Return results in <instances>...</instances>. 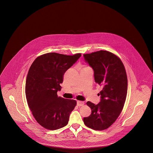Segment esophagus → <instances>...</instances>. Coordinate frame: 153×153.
I'll list each match as a JSON object with an SVG mask.
<instances>
[{"mask_svg":"<svg viewBox=\"0 0 153 153\" xmlns=\"http://www.w3.org/2000/svg\"><path fill=\"white\" fill-rule=\"evenodd\" d=\"M84 104H85V102H82V101H77V105L79 106V107L83 106Z\"/></svg>","mask_w":153,"mask_h":153,"instance_id":"34e87169","label":"esophagus"}]
</instances>
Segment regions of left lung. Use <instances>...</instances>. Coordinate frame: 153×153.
<instances>
[{"instance_id":"obj_1","label":"left lung","mask_w":153,"mask_h":153,"mask_svg":"<svg viewBox=\"0 0 153 153\" xmlns=\"http://www.w3.org/2000/svg\"><path fill=\"white\" fill-rule=\"evenodd\" d=\"M94 71L95 81L102 86L100 102H88L90 116L83 118L85 125L94 130H106L113 124L122 111L127 93V77L120 58L107 51L83 54Z\"/></svg>"}]
</instances>
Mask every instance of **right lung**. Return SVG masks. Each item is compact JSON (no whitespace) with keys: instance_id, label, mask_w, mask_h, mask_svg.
Here are the masks:
<instances>
[{"instance_id":"obj_1","label":"right lung","mask_w":153,"mask_h":153,"mask_svg":"<svg viewBox=\"0 0 153 153\" xmlns=\"http://www.w3.org/2000/svg\"><path fill=\"white\" fill-rule=\"evenodd\" d=\"M81 56L48 53L33 62L26 78L25 93L28 105L37 123L49 130L59 129L68 123L77 104L75 100L58 97L66 71Z\"/></svg>"}]
</instances>
